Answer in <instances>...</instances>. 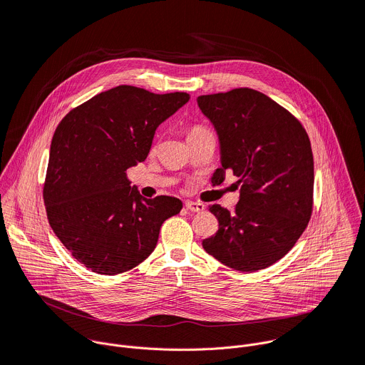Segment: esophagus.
<instances>
[{"label": "esophagus", "mask_w": 365, "mask_h": 365, "mask_svg": "<svg viewBox=\"0 0 365 365\" xmlns=\"http://www.w3.org/2000/svg\"><path fill=\"white\" fill-rule=\"evenodd\" d=\"M185 206L187 207L189 211H192V212H202V211H205V205H203V203H199V202L187 200V202L185 203Z\"/></svg>", "instance_id": "34e87169"}]
</instances>
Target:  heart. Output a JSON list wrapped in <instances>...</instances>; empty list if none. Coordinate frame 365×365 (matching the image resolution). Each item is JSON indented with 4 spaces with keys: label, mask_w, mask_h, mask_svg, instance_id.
<instances>
[{
    "label": "heart",
    "mask_w": 365,
    "mask_h": 365,
    "mask_svg": "<svg viewBox=\"0 0 365 365\" xmlns=\"http://www.w3.org/2000/svg\"><path fill=\"white\" fill-rule=\"evenodd\" d=\"M203 131H206L203 127H193V128L189 131L187 137H190V135H196V134H199V133H203Z\"/></svg>",
    "instance_id": "b5f03b06"
}]
</instances>
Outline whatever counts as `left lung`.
<instances>
[{"instance_id":"1","label":"left lung","mask_w":365,"mask_h":365,"mask_svg":"<svg viewBox=\"0 0 365 365\" xmlns=\"http://www.w3.org/2000/svg\"><path fill=\"white\" fill-rule=\"evenodd\" d=\"M197 106L218 134L221 168L238 178L234 211L215 203L220 228L203 250L238 272L266 269L303 234L314 205V154L302 124L267 95L237 88L200 95Z\"/></svg>"}]
</instances>
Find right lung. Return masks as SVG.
I'll use <instances>...</instances> for the list:
<instances>
[{"instance_id": "1", "label": "right lung", "mask_w": 365, "mask_h": 365, "mask_svg": "<svg viewBox=\"0 0 365 365\" xmlns=\"http://www.w3.org/2000/svg\"><path fill=\"white\" fill-rule=\"evenodd\" d=\"M189 93L120 85L72 110L51 138L43 199L48 224L86 269L115 276L153 252L162 224L180 212L172 196L147 199L127 178L158 127Z\"/></svg>"}]
</instances>
